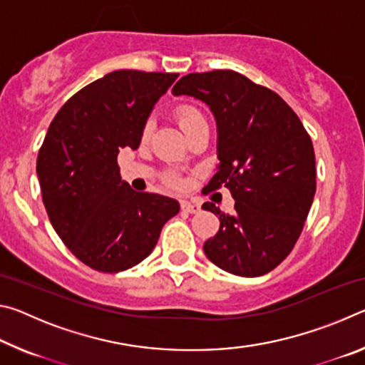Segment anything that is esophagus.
Wrapping results in <instances>:
<instances>
[{
	"label": "esophagus",
	"instance_id": "esophagus-1",
	"mask_svg": "<svg viewBox=\"0 0 365 365\" xmlns=\"http://www.w3.org/2000/svg\"><path fill=\"white\" fill-rule=\"evenodd\" d=\"M182 211L188 214H197L201 211V206L197 202H190V201H182Z\"/></svg>",
	"mask_w": 365,
	"mask_h": 365
}]
</instances>
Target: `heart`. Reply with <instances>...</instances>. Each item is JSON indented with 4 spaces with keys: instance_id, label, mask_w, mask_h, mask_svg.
Here are the masks:
<instances>
[{
    "instance_id": "obj_1",
    "label": "heart",
    "mask_w": 365,
    "mask_h": 365,
    "mask_svg": "<svg viewBox=\"0 0 365 365\" xmlns=\"http://www.w3.org/2000/svg\"><path fill=\"white\" fill-rule=\"evenodd\" d=\"M175 117H177L178 125H180V128L187 137H190L191 133H195L197 128L207 127L206 117L202 115L200 109L191 106V104H182V106H178L175 109ZM151 133H153V122L148 120L143 127V133H141V137H143V140H148L151 137Z\"/></svg>"
}]
</instances>
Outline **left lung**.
Returning a JSON list of instances; mask_svg holds the SVG:
<instances>
[{
    "mask_svg": "<svg viewBox=\"0 0 365 365\" xmlns=\"http://www.w3.org/2000/svg\"><path fill=\"white\" fill-rule=\"evenodd\" d=\"M172 93L212 110L220 164L206 191L225 185L235 200L233 214L202 205L220 220L202 250L233 275L267 274L292 252L316 195L311 137L275 91L235 71L188 73Z\"/></svg>",
    "mask_w": 365,
    "mask_h": 365,
    "instance_id": "obj_1",
    "label": "left lung"
}]
</instances>
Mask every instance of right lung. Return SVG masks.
Masks as SVG:
<instances>
[{"instance_id": "1", "label": "right lung", "mask_w": 365, "mask_h": 365, "mask_svg": "<svg viewBox=\"0 0 365 365\" xmlns=\"http://www.w3.org/2000/svg\"><path fill=\"white\" fill-rule=\"evenodd\" d=\"M178 73L114 71L67 100L36 159L43 205L64 245L88 267L117 274L151 255L180 211L169 196L120 178V148L137 150L154 104Z\"/></svg>"}]
</instances>
